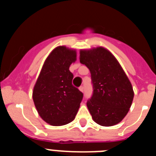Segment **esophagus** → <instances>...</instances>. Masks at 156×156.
<instances>
[{"mask_svg": "<svg viewBox=\"0 0 156 156\" xmlns=\"http://www.w3.org/2000/svg\"><path fill=\"white\" fill-rule=\"evenodd\" d=\"M79 90H80L81 92H83V90H84V87H83V86H80V87Z\"/></svg>", "mask_w": 156, "mask_h": 156, "instance_id": "esophagus-1", "label": "esophagus"}]
</instances>
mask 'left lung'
I'll list each match as a JSON object with an SVG mask.
<instances>
[{"instance_id": "left-lung-1", "label": "left lung", "mask_w": 156, "mask_h": 156, "mask_svg": "<svg viewBox=\"0 0 156 156\" xmlns=\"http://www.w3.org/2000/svg\"><path fill=\"white\" fill-rule=\"evenodd\" d=\"M80 62L89 69L93 95L87 106L98 124H118L129 112L133 99V87L115 56L102 47L80 50Z\"/></svg>"}]
</instances>
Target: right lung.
<instances>
[{
	"instance_id": "1",
	"label": "right lung",
	"mask_w": 156,
	"mask_h": 156,
	"mask_svg": "<svg viewBox=\"0 0 156 156\" xmlns=\"http://www.w3.org/2000/svg\"><path fill=\"white\" fill-rule=\"evenodd\" d=\"M76 60L75 49L58 46L49 54L34 85L33 100L43 120L63 126L75 119L83 93L73 86L69 66Z\"/></svg>"
}]
</instances>
